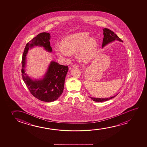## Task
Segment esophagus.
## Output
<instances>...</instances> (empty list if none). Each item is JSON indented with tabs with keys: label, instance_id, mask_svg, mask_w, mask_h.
Here are the masks:
<instances>
[{
	"label": "esophagus",
	"instance_id": "34e87169",
	"mask_svg": "<svg viewBox=\"0 0 147 147\" xmlns=\"http://www.w3.org/2000/svg\"><path fill=\"white\" fill-rule=\"evenodd\" d=\"M73 68H78L79 67V65L78 64H74L72 66Z\"/></svg>",
	"mask_w": 147,
	"mask_h": 147
}]
</instances>
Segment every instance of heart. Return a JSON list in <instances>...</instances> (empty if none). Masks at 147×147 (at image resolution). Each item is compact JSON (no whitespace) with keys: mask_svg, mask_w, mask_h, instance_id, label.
<instances>
[{"mask_svg":"<svg viewBox=\"0 0 147 147\" xmlns=\"http://www.w3.org/2000/svg\"><path fill=\"white\" fill-rule=\"evenodd\" d=\"M89 34L81 32L71 34L63 38L60 45H56L55 52L59 57H70L71 53L77 51V55L83 60H90L94 55L97 47L96 40L93 37H89Z\"/></svg>","mask_w":147,"mask_h":147,"instance_id":"b5f03b06","label":"heart"}]
</instances>
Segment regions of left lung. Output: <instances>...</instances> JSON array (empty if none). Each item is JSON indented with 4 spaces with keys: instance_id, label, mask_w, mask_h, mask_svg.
Masks as SVG:
<instances>
[{
    "instance_id": "obj_1",
    "label": "left lung",
    "mask_w": 147,
    "mask_h": 147,
    "mask_svg": "<svg viewBox=\"0 0 147 147\" xmlns=\"http://www.w3.org/2000/svg\"><path fill=\"white\" fill-rule=\"evenodd\" d=\"M103 30L104 38H103L102 48L105 47V46H106L109 43L112 42L115 40H117L120 41V42H123V40H121V38H119V36H117V34H115V32H113L112 30H110L109 28H105L104 29H103ZM117 94L115 95L114 96L111 97L107 98H94V97H89L91 99H92L94 101L103 102V101L109 100V99L113 98V97L116 96Z\"/></svg>"
}]
</instances>
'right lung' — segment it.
<instances>
[{"instance_id": "obj_1", "label": "right lung", "mask_w": 147, "mask_h": 147, "mask_svg": "<svg viewBox=\"0 0 147 147\" xmlns=\"http://www.w3.org/2000/svg\"><path fill=\"white\" fill-rule=\"evenodd\" d=\"M50 37L49 33L44 32L39 34L32 38L25 47L22 61V76L23 80L34 96L45 102L56 100L62 94L65 79L68 71V66L52 61L44 78L34 80L26 74L24 68L26 64V54L29 49L34 46L42 47L49 52H52V49L49 40Z\"/></svg>"}]
</instances>
